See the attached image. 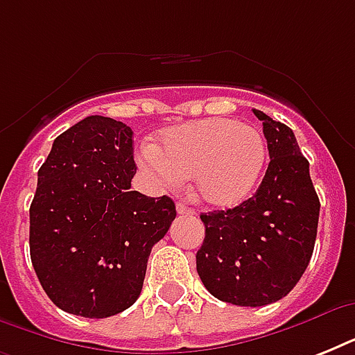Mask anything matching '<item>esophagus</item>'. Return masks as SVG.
I'll return each instance as SVG.
<instances>
[{"label":"esophagus","instance_id":"1","mask_svg":"<svg viewBox=\"0 0 355 355\" xmlns=\"http://www.w3.org/2000/svg\"><path fill=\"white\" fill-rule=\"evenodd\" d=\"M177 211L180 216H195V210H191V208L184 205V202H177Z\"/></svg>","mask_w":355,"mask_h":355}]
</instances>
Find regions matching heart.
I'll use <instances>...</instances> for the list:
<instances>
[{"mask_svg":"<svg viewBox=\"0 0 355 355\" xmlns=\"http://www.w3.org/2000/svg\"><path fill=\"white\" fill-rule=\"evenodd\" d=\"M267 160L261 130L230 118L175 125L162 134V149L147 144L139 166L155 182L178 186L193 178V195L211 208H234L256 188Z\"/></svg>","mask_w":355,"mask_h":355,"instance_id":"obj_1","label":"heart"}]
</instances>
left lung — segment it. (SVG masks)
<instances>
[{
	"instance_id": "obj_1",
	"label": "left lung",
	"mask_w": 355,
	"mask_h": 355,
	"mask_svg": "<svg viewBox=\"0 0 355 355\" xmlns=\"http://www.w3.org/2000/svg\"><path fill=\"white\" fill-rule=\"evenodd\" d=\"M269 167L250 199L202 214L197 272L223 302L267 306L297 286L313 254L320 202L295 134L261 110Z\"/></svg>"
}]
</instances>
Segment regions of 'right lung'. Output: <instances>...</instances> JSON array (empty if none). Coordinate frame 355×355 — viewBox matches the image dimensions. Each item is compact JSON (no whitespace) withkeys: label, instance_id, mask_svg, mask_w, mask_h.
Masks as SVG:
<instances>
[{"label":"right lung","instance_id":"right-lung-1","mask_svg":"<svg viewBox=\"0 0 355 355\" xmlns=\"http://www.w3.org/2000/svg\"><path fill=\"white\" fill-rule=\"evenodd\" d=\"M132 130L88 116L53 141L29 210L31 261L68 313L105 319L138 300L150 248L177 217L167 195L130 191Z\"/></svg>","mask_w":355,"mask_h":355}]
</instances>
